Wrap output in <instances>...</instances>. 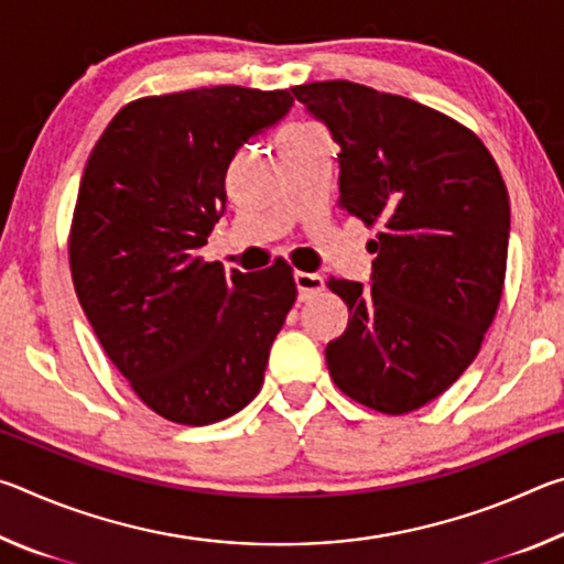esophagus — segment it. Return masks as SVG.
I'll use <instances>...</instances> for the list:
<instances>
[{"mask_svg":"<svg viewBox=\"0 0 564 564\" xmlns=\"http://www.w3.org/2000/svg\"><path fill=\"white\" fill-rule=\"evenodd\" d=\"M293 281H295V289H299V299L301 301L313 299V295H316L318 291H323V285H326V281H323V275L305 273V271H295L293 273Z\"/></svg>","mask_w":564,"mask_h":564,"instance_id":"esophagus-1","label":"esophagus"}]
</instances>
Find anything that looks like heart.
<instances>
[{
	"mask_svg": "<svg viewBox=\"0 0 564 564\" xmlns=\"http://www.w3.org/2000/svg\"><path fill=\"white\" fill-rule=\"evenodd\" d=\"M295 127H305V123H295Z\"/></svg>",
	"mask_w": 564,
	"mask_h": 564,
	"instance_id": "1",
	"label": "heart"
}]
</instances>
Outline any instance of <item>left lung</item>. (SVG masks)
<instances>
[{"mask_svg":"<svg viewBox=\"0 0 564 564\" xmlns=\"http://www.w3.org/2000/svg\"><path fill=\"white\" fill-rule=\"evenodd\" d=\"M291 91L340 147V208L378 226L370 285L328 281L350 313L326 346L330 378L378 413H410L465 373L498 313L508 188L482 141L441 111L340 79Z\"/></svg>","mask_w":564,"mask_h":564,"instance_id":"1","label":"left lung"}]
</instances>
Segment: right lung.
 Here are the masks:
<instances>
[{
    "label": "right lung",
    "instance_id": "obj_1",
    "mask_svg": "<svg viewBox=\"0 0 564 564\" xmlns=\"http://www.w3.org/2000/svg\"><path fill=\"white\" fill-rule=\"evenodd\" d=\"M293 107L285 89L144 97L104 129L69 234L74 291L109 360L171 423L212 425L259 395L295 301L293 271L226 275L206 246L226 208V171Z\"/></svg>",
    "mask_w": 564,
    "mask_h": 564
}]
</instances>
